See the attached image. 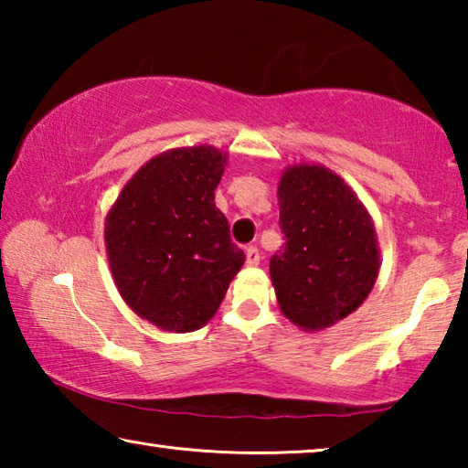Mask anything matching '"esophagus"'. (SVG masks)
<instances>
[{
    "mask_svg": "<svg viewBox=\"0 0 468 468\" xmlns=\"http://www.w3.org/2000/svg\"><path fill=\"white\" fill-rule=\"evenodd\" d=\"M245 264L248 266H258L260 264V250L256 245H250L248 250H245Z\"/></svg>",
    "mask_w": 468,
    "mask_h": 468,
    "instance_id": "obj_1",
    "label": "esophagus"
}]
</instances>
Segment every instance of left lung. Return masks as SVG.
I'll list each match as a JSON object with an SVG mask.
<instances>
[{
    "instance_id": "obj_1",
    "label": "left lung",
    "mask_w": 468,
    "mask_h": 468,
    "mask_svg": "<svg viewBox=\"0 0 468 468\" xmlns=\"http://www.w3.org/2000/svg\"><path fill=\"white\" fill-rule=\"evenodd\" d=\"M284 248L271 258L281 312L303 330H324L367 299L379 272L369 212L324 165H292L279 184Z\"/></svg>"
}]
</instances>
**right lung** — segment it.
I'll use <instances>...</instances> for the list:
<instances>
[{
	"instance_id": "right-lung-1",
	"label": "right lung",
	"mask_w": 468,
	"mask_h": 468,
	"mask_svg": "<svg viewBox=\"0 0 468 468\" xmlns=\"http://www.w3.org/2000/svg\"><path fill=\"white\" fill-rule=\"evenodd\" d=\"M227 153L173 148L140 167L105 220L111 274L142 320L194 332L217 314L245 262L217 208Z\"/></svg>"
}]
</instances>
